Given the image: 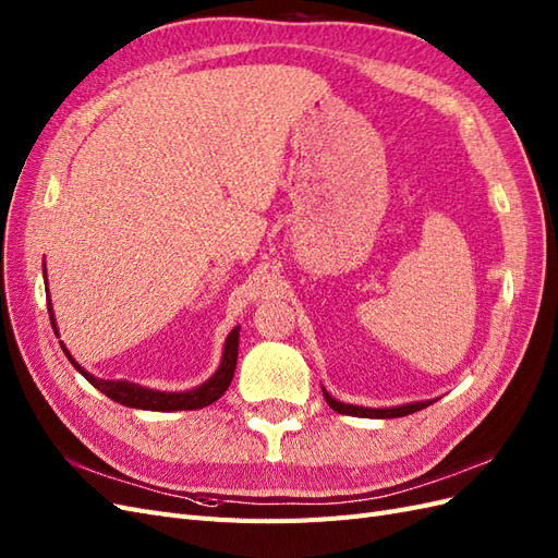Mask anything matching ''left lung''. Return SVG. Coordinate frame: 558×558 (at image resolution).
<instances>
[{"instance_id": "obj_1", "label": "left lung", "mask_w": 558, "mask_h": 558, "mask_svg": "<svg viewBox=\"0 0 558 558\" xmlns=\"http://www.w3.org/2000/svg\"><path fill=\"white\" fill-rule=\"evenodd\" d=\"M324 398L326 402L330 404V408L335 412L340 414H349V416H367V418H393V416H408V414H414L418 410L428 408L430 402L435 400H424V402H410V404H400V408H386V410H373V408H356V404H344L340 400H335L328 391H324Z\"/></svg>"}]
</instances>
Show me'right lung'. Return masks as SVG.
Segmentation results:
<instances>
[{
    "label": "right lung",
    "instance_id": "1",
    "mask_svg": "<svg viewBox=\"0 0 558 558\" xmlns=\"http://www.w3.org/2000/svg\"><path fill=\"white\" fill-rule=\"evenodd\" d=\"M48 316H50V326H53L56 335V318H53V307H50V300H48ZM62 347V342H60ZM238 349H240V328H234L228 340H226V351H223V361L221 367L216 369V375L205 381L202 386L193 388V391H185V393H162V391H150V388L137 386V384H130V381H102L93 375H88L86 369H83L74 359L72 353L64 351V356L72 361V365L78 369V373L86 377L97 391H102L107 398H111L113 402H121L125 408H134V410H150V412H177V410H199V408H207L214 400L221 398L228 386L232 381L234 375V367H238Z\"/></svg>",
    "mask_w": 558,
    "mask_h": 558
}]
</instances>
